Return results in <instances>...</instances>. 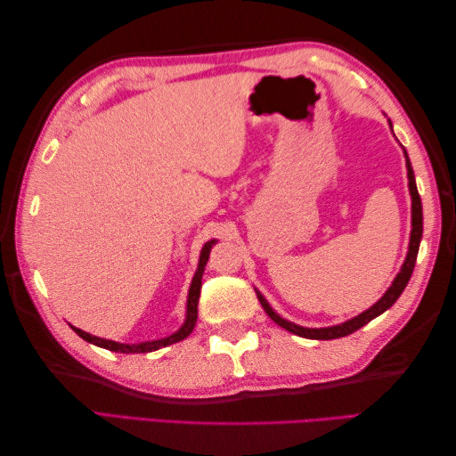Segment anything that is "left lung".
Returning a JSON list of instances; mask_svg holds the SVG:
<instances>
[{"label": "left lung", "mask_w": 456, "mask_h": 456, "mask_svg": "<svg viewBox=\"0 0 456 456\" xmlns=\"http://www.w3.org/2000/svg\"><path fill=\"white\" fill-rule=\"evenodd\" d=\"M392 127V123H390ZM403 157H405V168H408V186H410V196H411V235H410V247H408V255H405L403 265L400 268V273L395 274L392 286L386 289L384 296L378 299L374 305H370L366 309V312L358 314L356 317L348 319V322H343L338 325H331V327H302L297 323L288 322L282 315H278L273 305L266 302V297L258 292L256 289V297L260 299V304H263L265 312L268 314V317L273 319L274 323H278L280 327H284L286 331L299 335V337H305V338H317V341H329V338H338V337H346L354 333L356 329L364 327L368 322H372L374 317L382 315L386 309H390L395 299L402 296V292L408 286L411 273H413V266H415V260H418V253H419V243H421V235H423V209H421V198L418 193V186H415V176H413V168H411V162L408 152L403 149Z\"/></svg>", "instance_id": "obj_1"}]
</instances>
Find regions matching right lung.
<instances>
[{
	"mask_svg": "<svg viewBox=\"0 0 456 456\" xmlns=\"http://www.w3.org/2000/svg\"><path fill=\"white\" fill-rule=\"evenodd\" d=\"M216 243H217V240L211 239L201 248L198 270H196V274H193L190 289H188L186 319H183V323H182V327L178 329V331H174L172 335L164 337V338H157V341H142V343H118V341H110V338H102V337L90 335V333L82 331V329L70 325L72 331H76L84 338V341H88V343H92L95 346L108 348V351H113V353H125V354H129V353H152V351H159V348H162V346H168L172 343L182 341V338H186L193 331V327H196V322H198V302H200V289H201V276H203V270H206L208 258H209V253H211V247L216 245Z\"/></svg>",
	"mask_w": 456,
	"mask_h": 456,
	"instance_id": "right-lung-1",
	"label": "right lung"
}]
</instances>
